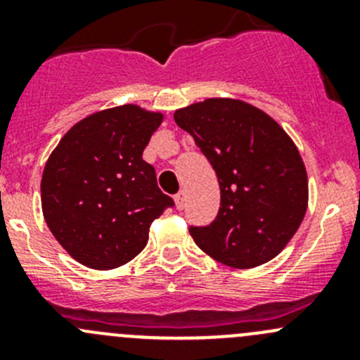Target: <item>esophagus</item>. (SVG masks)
Segmentation results:
<instances>
[{
    "label": "esophagus",
    "instance_id": "esophagus-1",
    "mask_svg": "<svg viewBox=\"0 0 360 360\" xmlns=\"http://www.w3.org/2000/svg\"><path fill=\"white\" fill-rule=\"evenodd\" d=\"M174 202H176V207L179 210L184 209V202H186V195H184V191H179V193L174 197Z\"/></svg>",
    "mask_w": 360,
    "mask_h": 360
}]
</instances>
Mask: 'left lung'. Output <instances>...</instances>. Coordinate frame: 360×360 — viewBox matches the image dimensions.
I'll return each instance as SVG.
<instances>
[{
	"mask_svg": "<svg viewBox=\"0 0 360 360\" xmlns=\"http://www.w3.org/2000/svg\"><path fill=\"white\" fill-rule=\"evenodd\" d=\"M216 170L221 207L195 244L219 263L252 268L285 248L303 221L308 179L300 151L274 118L248 103L207 99L174 112Z\"/></svg>",
	"mask_w": 360,
	"mask_h": 360,
	"instance_id": "8db88e82",
	"label": "left lung"
}]
</instances>
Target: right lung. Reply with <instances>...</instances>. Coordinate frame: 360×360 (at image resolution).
<instances>
[{
	"label": "right lung",
	"mask_w": 360,
	"mask_h": 360,
	"mask_svg": "<svg viewBox=\"0 0 360 360\" xmlns=\"http://www.w3.org/2000/svg\"><path fill=\"white\" fill-rule=\"evenodd\" d=\"M162 112L134 104L86 116L69 129L43 170V216L78 263L111 270L137 256L174 200L143 160Z\"/></svg>",
	"instance_id": "add662e5"
}]
</instances>
